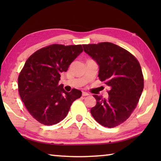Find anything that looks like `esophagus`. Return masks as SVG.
I'll list each match as a JSON object with an SVG mask.
<instances>
[{"mask_svg":"<svg viewBox=\"0 0 161 161\" xmlns=\"http://www.w3.org/2000/svg\"><path fill=\"white\" fill-rule=\"evenodd\" d=\"M88 95H89V93H87V92H82V96H83V97L88 96Z\"/></svg>","mask_w":161,"mask_h":161,"instance_id":"esophagus-1","label":"esophagus"}]
</instances>
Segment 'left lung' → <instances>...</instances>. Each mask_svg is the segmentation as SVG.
<instances>
[{"label": "left lung", "mask_w": 161, "mask_h": 161, "mask_svg": "<svg viewBox=\"0 0 161 161\" xmlns=\"http://www.w3.org/2000/svg\"><path fill=\"white\" fill-rule=\"evenodd\" d=\"M84 51L99 66L100 80L110 87L108 97L94 95L97 104L91 114L108 128L119 126L135 109L143 89V77L138 61L129 52L111 42L83 45Z\"/></svg>", "instance_id": "obj_1"}]
</instances>
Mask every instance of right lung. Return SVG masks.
I'll list each match as a JSON object with an SVG mask.
<instances>
[{
  "label": "right lung",
  "mask_w": 161,
  "mask_h": 161,
  "mask_svg": "<svg viewBox=\"0 0 161 161\" xmlns=\"http://www.w3.org/2000/svg\"><path fill=\"white\" fill-rule=\"evenodd\" d=\"M81 45H52L40 49L27 59L18 77V91L29 113L42 124L59 123L67 115L72 102L81 96L58 85L61 74L82 53Z\"/></svg>",
  "instance_id": "add662e5"
}]
</instances>
